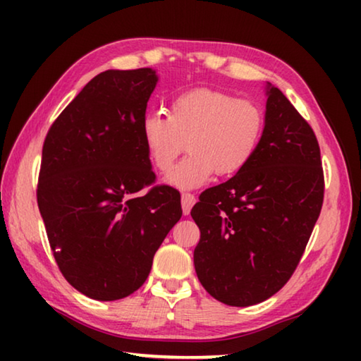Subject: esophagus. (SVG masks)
Instances as JSON below:
<instances>
[{
	"label": "esophagus",
	"mask_w": 361,
	"mask_h": 361,
	"mask_svg": "<svg viewBox=\"0 0 361 361\" xmlns=\"http://www.w3.org/2000/svg\"><path fill=\"white\" fill-rule=\"evenodd\" d=\"M195 204V195L191 192H183L181 194V207H183V213L185 215H189V212H191L192 205Z\"/></svg>",
	"instance_id": "obj_1"
}]
</instances>
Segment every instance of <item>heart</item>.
I'll use <instances>...</instances> for the list:
<instances>
[{
  "label": "heart",
  "instance_id": "heart-1",
  "mask_svg": "<svg viewBox=\"0 0 361 361\" xmlns=\"http://www.w3.org/2000/svg\"><path fill=\"white\" fill-rule=\"evenodd\" d=\"M264 113L258 103L234 99L218 89H191L175 95L167 118L148 114L142 122V140L151 166L166 173L180 156H188L166 178L170 186L194 189L213 173L231 176L247 166L258 149Z\"/></svg>",
  "mask_w": 361,
  "mask_h": 361
}]
</instances>
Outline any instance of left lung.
<instances>
[{
    "label": "left lung",
    "mask_w": 361,
    "mask_h": 361,
    "mask_svg": "<svg viewBox=\"0 0 361 361\" xmlns=\"http://www.w3.org/2000/svg\"><path fill=\"white\" fill-rule=\"evenodd\" d=\"M264 130L240 172L205 189L191 216L200 229L194 267L219 302L266 301L295 272L319 219L325 181L320 148L282 90L266 85Z\"/></svg>",
    "instance_id": "left-lung-1"
}]
</instances>
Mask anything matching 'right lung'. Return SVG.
<instances>
[{
	"instance_id": "obj_1",
	"label": "right lung",
	"mask_w": 361,
	"mask_h": 361,
	"mask_svg": "<svg viewBox=\"0 0 361 361\" xmlns=\"http://www.w3.org/2000/svg\"><path fill=\"white\" fill-rule=\"evenodd\" d=\"M157 84L151 68L108 70L60 113L42 146L38 207L54 258L82 295L116 301L148 279L181 218V197L154 186L142 122Z\"/></svg>"
}]
</instances>
